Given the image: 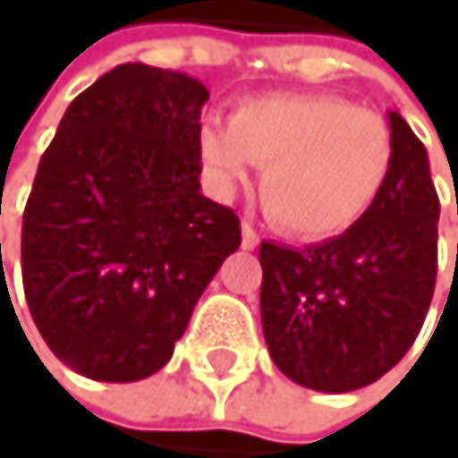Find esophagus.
Here are the masks:
<instances>
[{
	"label": "esophagus",
	"instance_id": "obj_1",
	"mask_svg": "<svg viewBox=\"0 0 458 458\" xmlns=\"http://www.w3.org/2000/svg\"><path fill=\"white\" fill-rule=\"evenodd\" d=\"M258 242H260V239H258V233L252 231V225L244 222V225H242V247H244V250H255Z\"/></svg>",
	"mask_w": 458,
	"mask_h": 458
}]
</instances>
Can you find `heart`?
<instances>
[{"instance_id": "1", "label": "heart", "mask_w": 458, "mask_h": 458, "mask_svg": "<svg viewBox=\"0 0 458 458\" xmlns=\"http://www.w3.org/2000/svg\"><path fill=\"white\" fill-rule=\"evenodd\" d=\"M206 165L227 183L263 167L260 203L283 233L329 239L357 225L390 178L387 120L338 96L291 93L242 101L231 123L200 131Z\"/></svg>"}]
</instances>
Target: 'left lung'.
I'll return each mask as SVG.
<instances>
[{"label": "left lung", "mask_w": 458, "mask_h": 458, "mask_svg": "<svg viewBox=\"0 0 458 458\" xmlns=\"http://www.w3.org/2000/svg\"><path fill=\"white\" fill-rule=\"evenodd\" d=\"M395 142L382 195L357 225L305 250L260 244V324L280 371L349 393L410 352L437 283L439 198L423 142L387 112Z\"/></svg>", "instance_id": "obj_1"}]
</instances>
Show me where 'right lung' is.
<instances>
[{"label": "right lung", "mask_w": 458, "mask_h": 458, "mask_svg": "<svg viewBox=\"0 0 458 458\" xmlns=\"http://www.w3.org/2000/svg\"><path fill=\"white\" fill-rule=\"evenodd\" d=\"M206 84L117 65L79 93L46 148L21 225L27 305L46 346L98 382L173 357L200 293L242 244L200 191Z\"/></svg>", "instance_id": "obj_1"}]
</instances>
